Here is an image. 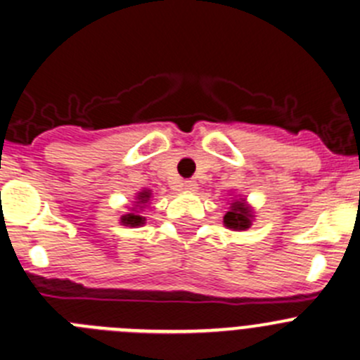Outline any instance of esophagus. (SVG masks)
I'll return each mask as SVG.
<instances>
[{"mask_svg": "<svg viewBox=\"0 0 360 360\" xmlns=\"http://www.w3.org/2000/svg\"><path fill=\"white\" fill-rule=\"evenodd\" d=\"M184 189H186V191H196L198 189L196 180H186V182H184Z\"/></svg>", "mask_w": 360, "mask_h": 360, "instance_id": "obj_1", "label": "esophagus"}]
</instances>
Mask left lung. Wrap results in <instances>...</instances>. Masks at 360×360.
<instances>
[{
	"instance_id": "left-lung-1",
	"label": "left lung",
	"mask_w": 360,
	"mask_h": 360,
	"mask_svg": "<svg viewBox=\"0 0 360 360\" xmlns=\"http://www.w3.org/2000/svg\"><path fill=\"white\" fill-rule=\"evenodd\" d=\"M252 224V210L251 207H248L245 200H237L231 203L229 210L224 215V226L229 229H235V231H242V229H248Z\"/></svg>"
}]
</instances>
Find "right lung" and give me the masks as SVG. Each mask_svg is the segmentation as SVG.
<instances>
[{"mask_svg":"<svg viewBox=\"0 0 360 360\" xmlns=\"http://www.w3.org/2000/svg\"><path fill=\"white\" fill-rule=\"evenodd\" d=\"M150 198H152V193H150L148 189L141 191V193H138V196H136V200H138V201H134L136 205H134V207H132L131 214L122 215V219H120V221H122V224L123 226H141V224H145V217H143V215H139V212L136 210V208L143 210V208H145L146 205H148Z\"/></svg>","mask_w":360,"mask_h":360,"instance_id":"1","label":"right lung"}]
</instances>
